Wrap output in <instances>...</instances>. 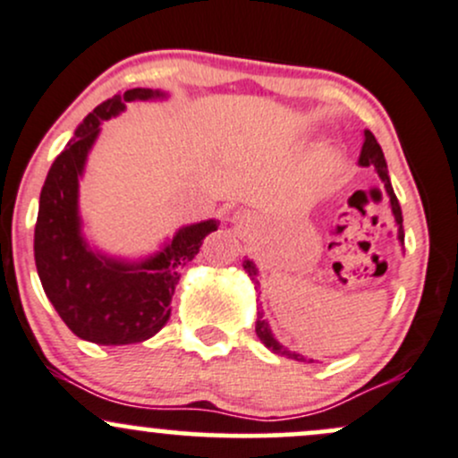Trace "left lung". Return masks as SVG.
Listing matches in <instances>:
<instances>
[{"instance_id": "left-lung-1", "label": "left lung", "mask_w": 458, "mask_h": 458, "mask_svg": "<svg viewBox=\"0 0 458 458\" xmlns=\"http://www.w3.org/2000/svg\"><path fill=\"white\" fill-rule=\"evenodd\" d=\"M360 166H370L375 168V173L379 175V180H382L384 189H386V195L388 199H391V210L394 215V221H397V237L399 242L403 243V225H402V208H399V201L397 197H394V191L391 186V177H388V166H386V160H384V153H382V147H379L377 140H375L373 133L364 131V144H362V151H360V160H358ZM243 269L248 272V276L252 278L254 283V290L259 292V296H261V283H259V269L254 266L252 261H243ZM257 335L259 340H261L263 344L267 346L269 351H274V353L283 355V358H290V360H296V362H307L305 355L296 353V351H290L285 349L283 344L276 343V338L272 335V329H269V325L266 322V318H263V310L261 307H257ZM310 362H314V360H310Z\"/></svg>"}]
</instances>
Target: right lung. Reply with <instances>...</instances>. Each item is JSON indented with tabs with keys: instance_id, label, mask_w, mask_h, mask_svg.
<instances>
[{
	"instance_id": "add662e5",
	"label": "right lung",
	"mask_w": 458,
	"mask_h": 458,
	"mask_svg": "<svg viewBox=\"0 0 458 458\" xmlns=\"http://www.w3.org/2000/svg\"><path fill=\"white\" fill-rule=\"evenodd\" d=\"M165 98L162 91L127 89L115 94L76 127L56 156L38 197L35 263L46 296L72 334L96 344L144 343L166 325L180 269L195 259L215 219L184 225L160 252L144 261H120L91 250L81 233L79 177L100 123L131 100Z\"/></svg>"
}]
</instances>
